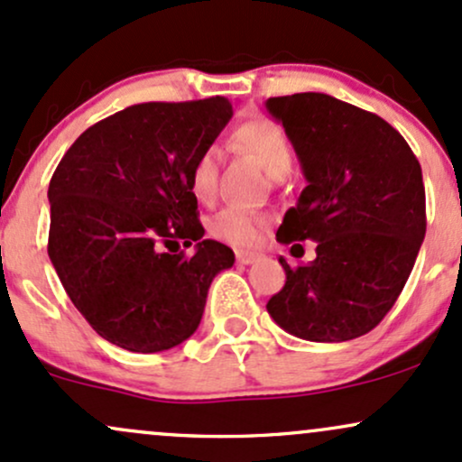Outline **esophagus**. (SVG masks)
Masks as SVG:
<instances>
[{"label": "esophagus", "mask_w": 462, "mask_h": 462, "mask_svg": "<svg viewBox=\"0 0 462 462\" xmlns=\"http://www.w3.org/2000/svg\"><path fill=\"white\" fill-rule=\"evenodd\" d=\"M257 253H253V251H236V259H237V263H245V266H248V263H253V262H257Z\"/></svg>", "instance_id": "1"}]
</instances>
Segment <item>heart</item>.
I'll list each match as a JSON object with an SVG mask.
<instances>
[{
	"label": "heart",
	"mask_w": 462,
	"mask_h": 462,
	"mask_svg": "<svg viewBox=\"0 0 462 462\" xmlns=\"http://www.w3.org/2000/svg\"><path fill=\"white\" fill-rule=\"evenodd\" d=\"M233 142L248 154L257 159L263 172L273 180L283 179L294 163V152L290 146L288 134L282 126L266 117H253L242 122L233 131ZM217 174H220V154L214 146H207L196 154L189 170L191 194L199 200H211L217 189ZM263 225V216L242 207H226L211 220V233L220 240L231 242L236 246H251L257 240L259 226Z\"/></svg>",
	"instance_id": "heart-1"
}]
</instances>
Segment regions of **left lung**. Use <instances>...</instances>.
Segmentation results:
<instances>
[{"label": "left lung", "mask_w": 462, "mask_h": 462, "mask_svg": "<svg viewBox=\"0 0 462 462\" xmlns=\"http://www.w3.org/2000/svg\"><path fill=\"white\" fill-rule=\"evenodd\" d=\"M308 188L277 242H316V259L286 271L266 310L288 334L343 343L369 334L395 305L426 237L421 165L391 124L328 93L268 97ZM303 248V246H300Z\"/></svg>", "instance_id": "obj_1"}]
</instances>
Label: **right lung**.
Here are the masks:
<instances>
[{"instance_id":"obj_1","label":"right lung","mask_w":462,"mask_h":462,"mask_svg":"<svg viewBox=\"0 0 462 462\" xmlns=\"http://www.w3.org/2000/svg\"><path fill=\"white\" fill-rule=\"evenodd\" d=\"M233 116L226 97L143 102L93 124L50 180L48 255L67 297L108 343L157 354L188 340L231 268L203 240L189 170ZM197 242L191 256L174 244Z\"/></svg>"}]
</instances>
